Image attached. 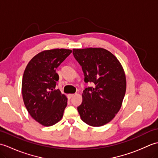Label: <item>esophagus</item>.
<instances>
[{
	"instance_id": "1",
	"label": "esophagus",
	"mask_w": 158,
	"mask_h": 158,
	"mask_svg": "<svg viewBox=\"0 0 158 158\" xmlns=\"http://www.w3.org/2000/svg\"><path fill=\"white\" fill-rule=\"evenodd\" d=\"M74 96H75V95H74L73 94H70L68 95V97H69V99H70V98H72Z\"/></svg>"
}]
</instances>
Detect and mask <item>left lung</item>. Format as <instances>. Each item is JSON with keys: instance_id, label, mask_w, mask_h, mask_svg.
Wrapping results in <instances>:
<instances>
[{"instance_id": "obj_1", "label": "left lung", "mask_w": 158, "mask_h": 158, "mask_svg": "<svg viewBox=\"0 0 158 158\" xmlns=\"http://www.w3.org/2000/svg\"><path fill=\"white\" fill-rule=\"evenodd\" d=\"M73 53L82 67L85 82L94 84L83 90L77 110L85 123L102 126L110 122L122 106L126 90L123 67L113 53L103 48L73 49Z\"/></svg>"}]
</instances>
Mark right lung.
Wrapping results in <instances>:
<instances>
[{
	"mask_svg": "<svg viewBox=\"0 0 158 158\" xmlns=\"http://www.w3.org/2000/svg\"><path fill=\"white\" fill-rule=\"evenodd\" d=\"M71 52L66 49L45 50L26 67L22 84L23 102L31 116L43 126L54 125L63 116L67 98L56 89L59 80L56 70Z\"/></svg>",
	"mask_w": 158,
	"mask_h": 158,
	"instance_id": "right-lung-1",
	"label": "right lung"
}]
</instances>
